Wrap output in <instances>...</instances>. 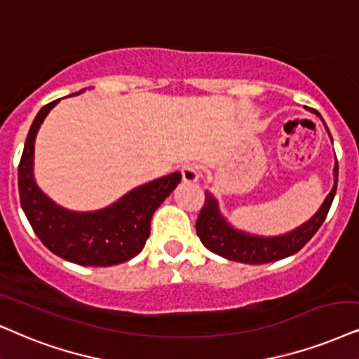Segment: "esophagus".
Wrapping results in <instances>:
<instances>
[{
	"mask_svg": "<svg viewBox=\"0 0 359 359\" xmlns=\"http://www.w3.org/2000/svg\"><path fill=\"white\" fill-rule=\"evenodd\" d=\"M180 172H182V180H184V182H187V184L197 182L198 177H201V170H198V167L194 165V164L184 165L182 169H180Z\"/></svg>",
	"mask_w": 359,
	"mask_h": 359,
	"instance_id": "1",
	"label": "esophagus"
}]
</instances>
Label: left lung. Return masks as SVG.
<instances>
[{"instance_id":"1","label":"left lung","mask_w":359,"mask_h":359,"mask_svg":"<svg viewBox=\"0 0 359 359\" xmlns=\"http://www.w3.org/2000/svg\"><path fill=\"white\" fill-rule=\"evenodd\" d=\"M308 109V107H306ZM316 116L323 121L320 112L315 109H310ZM325 124V121H323ZM326 133L330 134L328 126L325 124ZM331 139V134H330ZM334 184L331 192L326 195L325 202L321 203L318 212L311 217L310 220L292 230V232L278 235V237H258V235L245 233L242 230L233 229L226 222V219L220 213L219 202L210 192H205V203H203L201 213L197 219V235L207 247L208 250L217 253V255L226 258V260L250 263V265H260V263L276 262L281 258H287L298 250H302L305 245L310 242L313 235L318 232V229L323 224L328 210L333 203L334 194H337L338 185V161L334 162Z\"/></svg>"}]
</instances>
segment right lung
I'll return each instance as SVG.
<instances>
[{"label":"right lung","mask_w":359,"mask_h":359,"mask_svg":"<svg viewBox=\"0 0 359 359\" xmlns=\"http://www.w3.org/2000/svg\"><path fill=\"white\" fill-rule=\"evenodd\" d=\"M57 102L59 99L41 109L26 137L18 167L21 207L34 233L54 255L84 266L119 265L142 252L151 235L154 212L182 180V174L174 172L139 185L112 205L96 212H71L59 207L41 192L33 174L36 134Z\"/></svg>","instance_id":"right-lung-1"}]
</instances>
